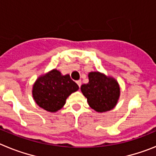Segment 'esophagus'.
Wrapping results in <instances>:
<instances>
[{
	"label": "esophagus",
	"mask_w": 156,
	"mask_h": 156,
	"mask_svg": "<svg viewBox=\"0 0 156 156\" xmlns=\"http://www.w3.org/2000/svg\"><path fill=\"white\" fill-rule=\"evenodd\" d=\"M76 83H77V84H78V86H79L80 87L81 83H82V82H81V80H77L76 81Z\"/></svg>",
	"instance_id": "obj_1"
}]
</instances>
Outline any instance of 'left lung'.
Returning a JSON list of instances; mask_svg holds the SVG:
<instances>
[{"label": "left lung", "mask_w": 156, "mask_h": 156, "mask_svg": "<svg viewBox=\"0 0 156 156\" xmlns=\"http://www.w3.org/2000/svg\"><path fill=\"white\" fill-rule=\"evenodd\" d=\"M88 79L89 82L83 84L80 90L90 108L98 112H105L115 108L120 96L118 81L98 71L89 73Z\"/></svg>", "instance_id": "1"}]
</instances>
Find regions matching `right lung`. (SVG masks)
Here are the masks:
<instances>
[{"label":"right lung","mask_w":156,"mask_h":156,"mask_svg":"<svg viewBox=\"0 0 156 156\" xmlns=\"http://www.w3.org/2000/svg\"><path fill=\"white\" fill-rule=\"evenodd\" d=\"M79 90L69 74L56 69L40 76L33 85V98L37 105L50 112H56L66 104L67 98Z\"/></svg>","instance_id":"obj_1"}]
</instances>
